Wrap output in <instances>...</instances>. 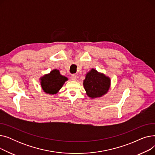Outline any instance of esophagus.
<instances>
[{
  "instance_id": "esophagus-1",
  "label": "esophagus",
  "mask_w": 155,
  "mask_h": 155,
  "mask_svg": "<svg viewBox=\"0 0 155 155\" xmlns=\"http://www.w3.org/2000/svg\"><path fill=\"white\" fill-rule=\"evenodd\" d=\"M77 77L75 75H71V80H73V81H76L77 80Z\"/></svg>"
}]
</instances>
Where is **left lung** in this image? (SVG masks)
Returning a JSON list of instances; mask_svg holds the SVG:
<instances>
[{
  "mask_svg": "<svg viewBox=\"0 0 155 155\" xmlns=\"http://www.w3.org/2000/svg\"><path fill=\"white\" fill-rule=\"evenodd\" d=\"M83 85L87 96L95 99L108 92L110 87V79L104 73L92 68L86 74Z\"/></svg>",
  "mask_w": 155,
  "mask_h": 155,
  "instance_id": "obj_1",
  "label": "left lung"
}]
</instances>
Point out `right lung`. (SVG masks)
<instances>
[{"instance_id":"obj_1","label":"right lung","mask_w":155,"mask_h":155,"mask_svg":"<svg viewBox=\"0 0 155 155\" xmlns=\"http://www.w3.org/2000/svg\"><path fill=\"white\" fill-rule=\"evenodd\" d=\"M39 80L43 91L46 94L54 95L59 92L68 78L61 75L58 70L54 69L50 73L41 77Z\"/></svg>"}]
</instances>
